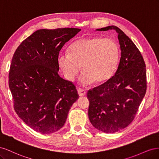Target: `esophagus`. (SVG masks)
Segmentation results:
<instances>
[{
  "instance_id": "esophagus-1",
  "label": "esophagus",
  "mask_w": 159,
  "mask_h": 159,
  "mask_svg": "<svg viewBox=\"0 0 159 159\" xmlns=\"http://www.w3.org/2000/svg\"><path fill=\"white\" fill-rule=\"evenodd\" d=\"M78 93L80 96H84L86 94V91L84 89L78 88Z\"/></svg>"
}]
</instances>
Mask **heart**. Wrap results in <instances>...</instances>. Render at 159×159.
I'll use <instances>...</instances> for the list:
<instances>
[{"mask_svg": "<svg viewBox=\"0 0 159 159\" xmlns=\"http://www.w3.org/2000/svg\"><path fill=\"white\" fill-rule=\"evenodd\" d=\"M119 58L117 43L111 38H82L70 47V54L60 52L57 63L66 78L74 81L81 66L80 78L84 85L103 83L109 80L116 70Z\"/></svg>", "mask_w": 159, "mask_h": 159, "instance_id": "obj_1", "label": "heart"}]
</instances>
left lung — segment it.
<instances>
[{
	"label": "left lung",
	"mask_w": 159,
	"mask_h": 159,
	"mask_svg": "<svg viewBox=\"0 0 159 159\" xmlns=\"http://www.w3.org/2000/svg\"><path fill=\"white\" fill-rule=\"evenodd\" d=\"M113 29L118 34L121 50L118 68L106 82L87 93L89 121L95 128L106 133L117 132L133 121L147 91L145 63L133 41L115 26L96 30Z\"/></svg>",
	"instance_id": "8db88e82"
}]
</instances>
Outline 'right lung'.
<instances>
[{"mask_svg":"<svg viewBox=\"0 0 159 159\" xmlns=\"http://www.w3.org/2000/svg\"><path fill=\"white\" fill-rule=\"evenodd\" d=\"M81 29H40L28 36L13 55L8 85L14 109L35 131L50 134L64 125L79 98L74 84L59 75L57 56L65 43Z\"/></svg>","mask_w":159,"mask_h":159,"instance_id":"right-lung-1","label":"right lung"}]
</instances>
